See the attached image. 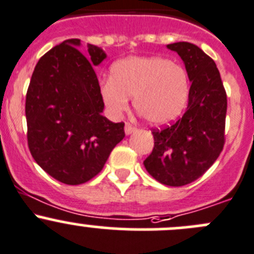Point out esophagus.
<instances>
[{"label": "esophagus", "mask_w": 254, "mask_h": 254, "mask_svg": "<svg viewBox=\"0 0 254 254\" xmlns=\"http://www.w3.org/2000/svg\"><path fill=\"white\" fill-rule=\"evenodd\" d=\"M134 131H136V127H135L134 125L130 124V123H127V124H125V134L129 135Z\"/></svg>", "instance_id": "1"}]
</instances>
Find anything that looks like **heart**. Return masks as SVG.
Returning a JSON list of instances; mask_svg holds the SVG:
<instances>
[{"mask_svg":"<svg viewBox=\"0 0 254 254\" xmlns=\"http://www.w3.org/2000/svg\"><path fill=\"white\" fill-rule=\"evenodd\" d=\"M190 94L187 72L164 57H129L114 63L110 79L100 84V97L114 115L132 105L147 123L164 125L184 112Z\"/></svg>","mask_w":254,"mask_h":254,"instance_id":"b5f03b06","label":"heart"}]
</instances>
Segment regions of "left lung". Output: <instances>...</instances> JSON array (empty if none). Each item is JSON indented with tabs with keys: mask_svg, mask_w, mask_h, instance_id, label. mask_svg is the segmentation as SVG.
I'll return each instance as SVG.
<instances>
[{
	"mask_svg": "<svg viewBox=\"0 0 254 254\" xmlns=\"http://www.w3.org/2000/svg\"><path fill=\"white\" fill-rule=\"evenodd\" d=\"M185 63L191 82L189 105L180 119L152 129L154 149L145 159L150 175L167 186H184L202 176L225 145L227 95L216 63L189 42L167 44Z\"/></svg>",
	"mask_w": 254,
	"mask_h": 254,
	"instance_id": "1",
	"label": "left lung"
}]
</instances>
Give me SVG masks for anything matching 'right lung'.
<instances>
[{
  "label": "right lung",
  "mask_w": 254,
  "mask_h": 254,
  "mask_svg": "<svg viewBox=\"0 0 254 254\" xmlns=\"http://www.w3.org/2000/svg\"><path fill=\"white\" fill-rule=\"evenodd\" d=\"M67 39L38 61L26 95L27 140L48 175L67 185L89 181L125 136L124 123L103 117L104 102L94 65L107 54L88 46L89 59Z\"/></svg>",
  "instance_id": "right-lung-1"
}]
</instances>
